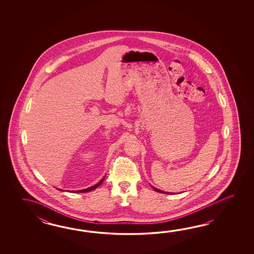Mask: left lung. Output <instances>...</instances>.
Listing matches in <instances>:
<instances>
[{
	"label": "left lung",
	"mask_w": 254,
	"mask_h": 254,
	"mask_svg": "<svg viewBox=\"0 0 254 254\" xmlns=\"http://www.w3.org/2000/svg\"><path fill=\"white\" fill-rule=\"evenodd\" d=\"M152 188L155 190L156 191H158V192H162V193H167V192H164V191H162V190H160L156 189V188H154V187H152Z\"/></svg>",
	"instance_id": "8db88e82"
}]
</instances>
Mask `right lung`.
<instances>
[{"label": "right lung", "mask_w": 254, "mask_h": 254, "mask_svg": "<svg viewBox=\"0 0 254 254\" xmlns=\"http://www.w3.org/2000/svg\"><path fill=\"white\" fill-rule=\"evenodd\" d=\"M103 180H104V178L102 179V180H101V182H99L97 184L93 185V186L90 187V188H88V189L81 190H76L75 192H86V191H91V190H92L96 189L98 186H100V185L102 184V183L103 182Z\"/></svg>", "instance_id": "right-lung-1"}]
</instances>
